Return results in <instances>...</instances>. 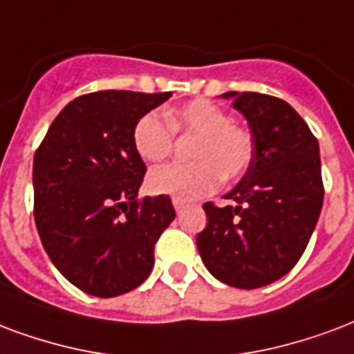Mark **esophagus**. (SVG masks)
Wrapping results in <instances>:
<instances>
[{
	"label": "esophagus",
	"mask_w": 354,
	"mask_h": 354,
	"mask_svg": "<svg viewBox=\"0 0 354 354\" xmlns=\"http://www.w3.org/2000/svg\"><path fill=\"white\" fill-rule=\"evenodd\" d=\"M172 206H174V210L176 212H182L185 206H187V203L182 201V198H172Z\"/></svg>",
	"instance_id": "1"
}]
</instances>
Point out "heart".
Wrapping results in <instances>:
<instances>
[{"mask_svg": "<svg viewBox=\"0 0 354 354\" xmlns=\"http://www.w3.org/2000/svg\"><path fill=\"white\" fill-rule=\"evenodd\" d=\"M146 112L133 125L131 140L146 163H159L172 153L174 135L193 137L187 156L191 163L167 165L148 174L146 185L153 195L198 198L216 189L221 178L236 182L250 170L255 140L248 127L232 122L229 112L208 99H193L163 112Z\"/></svg>", "mask_w": 354, "mask_h": 354, "instance_id": "obj_1", "label": "heart"}]
</instances>
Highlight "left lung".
Wrapping results in <instances>:
<instances>
[{"instance_id": "left-lung-1", "label": "left lung", "mask_w": 354, "mask_h": 354, "mask_svg": "<svg viewBox=\"0 0 354 354\" xmlns=\"http://www.w3.org/2000/svg\"><path fill=\"white\" fill-rule=\"evenodd\" d=\"M250 124L255 157L225 195L234 206H203L208 223L197 236L204 266L236 289L283 277L302 257L323 208L319 142L289 103L255 91H229Z\"/></svg>"}]
</instances>
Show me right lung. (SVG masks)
Here are the masks:
<instances>
[{"label":"right lung","instance_id":"right-lung-1","mask_svg":"<svg viewBox=\"0 0 354 354\" xmlns=\"http://www.w3.org/2000/svg\"><path fill=\"white\" fill-rule=\"evenodd\" d=\"M170 91L104 90L71 101L33 157V217L44 251L71 283L112 298L137 289L176 212L167 195L138 198L146 165L133 148L138 118Z\"/></svg>","mask_w":354,"mask_h":354}]
</instances>
